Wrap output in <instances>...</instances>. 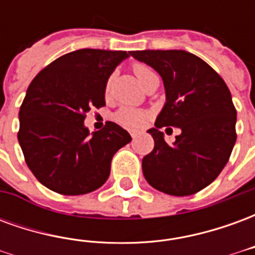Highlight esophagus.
Wrapping results in <instances>:
<instances>
[{"mask_svg":"<svg viewBox=\"0 0 255 255\" xmlns=\"http://www.w3.org/2000/svg\"><path fill=\"white\" fill-rule=\"evenodd\" d=\"M138 133L139 131H135V129H131V131H129V135H131L132 138H136V136H138Z\"/></svg>","mask_w":255,"mask_h":255,"instance_id":"obj_1","label":"esophagus"}]
</instances>
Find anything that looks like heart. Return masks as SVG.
I'll return each instance as SVG.
<instances>
[{"label":"heart","instance_id":"1","mask_svg":"<svg viewBox=\"0 0 255 255\" xmlns=\"http://www.w3.org/2000/svg\"><path fill=\"white\" fill-rule=\"evenodd\" d=\"M133 73L135 76L138 78V80L140 82V84L146 87L147 84L154 80L157 78V75L154 73V71L146 65V64L136 63L133 64ZM112 80H113V76H109L108 82H106L105 86V95L109 97L111 95V89H112ZM149 112L143 111V109H135V108H129V106H123L119 111L115 113V120H116L119 124H122L124 127L127 128H140L143 127L144 124L149 120Z\"/></svg>","mask_w":255,"mask_h":255}]
</instances>
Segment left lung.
<instances>
[{"label":"left lung","mask_w":255,"mask_h":255,"mask_svg":"<svg viewBox=\"0 0 255 255\" xmlns=\"http://www.w3.org/2000/svg\"><path fill=\"white\" fill-rule=\"evenodd\" d=\"M129 54L160 73L166 102L149 129L154 149L142 160L151 187L186 197L208 187L227 165L236 142V109L230 89L209 64L186 50H136ZM179 127L169 146L159 131Z\"/></svg>","instance_id":"obj_1"}]
</instances>
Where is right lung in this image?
I'll return each instance as SVG.
<instances>
[{
  "instance_id": "right-lung-1",
  "label": "right lung",
  "mask_w": 255,
  "mask_h": 255,
  "mask_svg": "<svg viewBox=\"0 0 255 255\" xmlns=\"http://www.w3.org/2000/svg\"><path fill=\"white\" fill-rule=\"evenodd\" d=\"M124 50L80 49L54 60L32 79L20 106L17 132L25 164L45 187L63 195L100 188L117 150L131 135L113 122L90 133L84 119L105 106V86Z\"/></svg>"
}]
</instances>
